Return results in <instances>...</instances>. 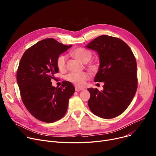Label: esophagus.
Segmentation results:
<instances>
[{"mask_svg": "<svg viewBox=\"0 0 156 156\" xmlns=\"http://www.w3.org/2000/svg\"><path fill=\"white\" fill-rule=\"evenodd\" d=\"M83 88H80L79 87H75V90L76 91H81V90H83Z\"/></svg>", "mask_w": 156, "mask_h": 156, "instance_id": "esophagus-1", "label": "esophagus"}]
</instances>
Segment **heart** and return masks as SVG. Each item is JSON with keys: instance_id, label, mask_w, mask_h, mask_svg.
Masks as SVG:
<instances>
[{"instance_id": "heart-1", "label": "heart", "mask_w": 156, "mask_h": 156, "mask_svg": "<svg viewBox=\"0 0 156 156\" xmlns=\"http://www.w3.org/2000/svg\"><path fill=\"white\" fill-rule=\"evenodd\" d=\"M73 56L83 63L88 62L92 58V53L89 51L83 48H78L73 52ZM66 56L64 55H60L57 61V67L59 69H63L66 66ZM88 74L85 72L83 73H69L66 76L70 82L78 86H83L85 81L88 79Z\"/></svg>"}]
</instances>
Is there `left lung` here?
<instances>
[{"instance_id": "left-lung-1", "label": "left lung", "mask_w": 156, "mask_h": 156, "mask_svg": "<svg viewBox=\"0 0 156 156\" xmlns=\"http://www.w3.org/2000/svg\"><path fill=\"white\" fill-rule=\"evenodd\" d=\"M85 47L99 55L100 65L94 81L104 83L102 91L88 88L90 94L89 109L100 118H115L126 109L135 95V57L122 40L105 35L97 37Z\"/></svg>"}]
</instances>
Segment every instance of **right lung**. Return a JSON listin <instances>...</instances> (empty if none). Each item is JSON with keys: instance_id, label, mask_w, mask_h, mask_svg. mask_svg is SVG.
I'll return each instance as SVG.
<instances>
[{"instance_id": "1", "label": "right lung", "mask_w": 156, "mask_h": 156, "mask_svg": "<svg viewBox=\"0 0 156 156\" xmlns=\"http://www.w3.org/2000/svg\"><path fill=\"white\" fill-rule=\"evenodd\" d=\"M71 47L54 38H45L27 49L20 60L17 83L21 99L28 111L41 121L53 122L62 118L75 92L69 81H65L57 88L51 82L59 71L57 61L59 55Z\"/></svg>"}]
</instances>
